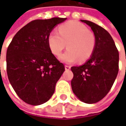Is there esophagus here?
<instances>
[{
	"label": "esophagus",
	"instance_id": "esophagus-1",
	"mask_svg": "<svg viewBox=\"0 0 126 126\" xmlns=\"http://www.w3.org/2000/svg\"><path fill=\"white\" fill-rule=\"evenodd\" d=\"M71 66L69 65H65V69L66 70H69L70 69Z\"/></svg>",
	"mask_w": 126,
	"mask_h": 126
}]
</instances>
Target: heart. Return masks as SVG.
I'll use <instances>...</instances> for the list:
<instances>
[{
    "label": "heart",
    "mask_w": 126,
    "mask_h": 126,
    "mask_svg": "<svg viewBox=\"0 0 126 126\" xmlns=\"http://www.w3.org/2000/svg\"><path fill=\"white\" fill-rule=\"evenodd\" d=\"M59 33L52 32L47 38L51 52L56 57L62 54L67 44L69 50L61 57L62 60L71 63L78 60H88L96 47L94 35L88 31L84 24L76 21H70L58 28Z\"/></svg>",
    "instance_id": "heart-1"
}]
</instances>
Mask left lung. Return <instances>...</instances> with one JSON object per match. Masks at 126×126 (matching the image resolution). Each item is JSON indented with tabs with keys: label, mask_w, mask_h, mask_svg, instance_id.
<instances>
[{
	"label": "left lung",
	"mask_w": 126,
	"mask_h": 126,
	"mask_svg": "<svg viewBox=\"0 0 126 126\" xmlns=\"http://www.w3.org/2000/svg\"><path fill=\"white\" fill-rule=\"evenodd\" d=\"M90 27L96 38L93 55L83 65L72 66L71 81L74 93L88 104L102 99L114 84L119 72V54L115 43L104 28L88 20H80Z\"/></svg>",
	"instance_id": "1"
}]
</instances>
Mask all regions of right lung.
I'll return each mask as SVG.
<instances>
[{
  "mask_svg": "<svg viewBox=\"0 0 126 126\" xmlns=\"http://www.w3.org/2000/svg\"><path fill=\"white\" fill-rule=\"evenodd\" d=\"M66 18L33 20L17 32L6 53L7 74L14 90L24 102L40 105L50 99L64 65L51 52L47 38Z\"/></svg>",
  "mask_w": 126,
  "mask_h": 126,
  "instance_id": "1",
  "label": "right lung"
}]
</instances>
